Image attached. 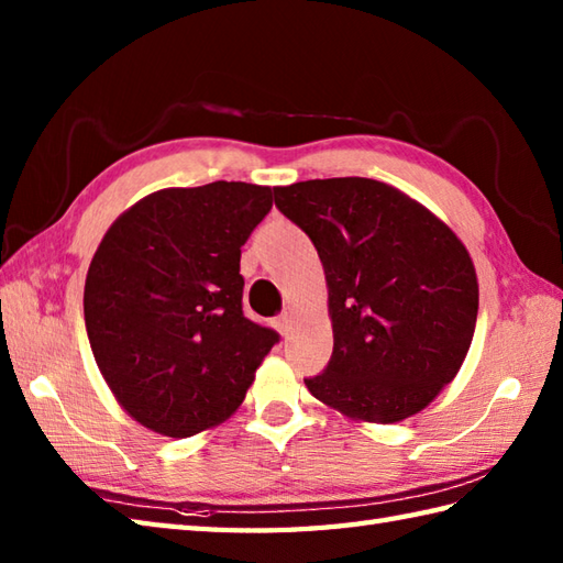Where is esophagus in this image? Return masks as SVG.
<instances>
[{"label":"esophagus","instance_id":"34e87169","mask_svg":"<svg viewBox=\"0 0 563 563\" xmlns=\"http://www.w3.org/2000/svg\"><path fill=\"white\" fill-rule=\"evenodd\" d=\"M275 329H278L283 336H288V331H290V317L288 314H278L275 317Z\"/></svg>","mask_w":563,"mask_h":563}]
</instances>
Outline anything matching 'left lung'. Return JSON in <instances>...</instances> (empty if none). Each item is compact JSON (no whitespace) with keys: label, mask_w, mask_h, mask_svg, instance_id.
<instances>
[{"label":"left lung","mask_w":563,"mask_h":563,"mask_svg":"<svg viewBox=\"0 0 563 563\" xmlns=\"http://www.w3.org/2000/svg\"><path fill=\"white\" fill-rule=\"evenodd\" d=\"M312 239L329 285L333 353L305 385L369 423L409 418L450 385L479 312L474 263L448 224L373 178L273 188Z\"/></svg>","instance_id":"left-lung-1"}]
</instances>
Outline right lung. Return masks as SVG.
Returning a JSON list of instances; mask_svg holds the SVG:
<instances>
[{
	"label": "right lung",
	"mask_w": 563,
	"mask_h": 563,
	"mask_svg": "<svg viewBox=\"0 0 563 563\" xmlns=\"http://www.w3.org/2000/svg\"><path fill=\"white\" fill-rule=\"evenodd\" d=\"M268 186L214 181L142 198L106 232L84 285V324L118 404L188 438L244 401L278 331L244 317L242 246Z\"/></svg>",
	"instance_id": "right-lung-1"
}]
</instances>
